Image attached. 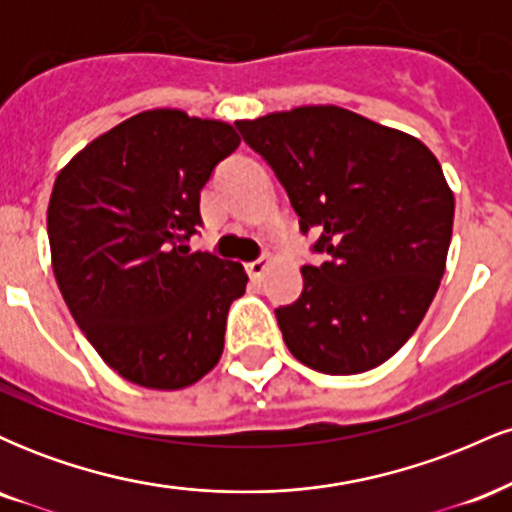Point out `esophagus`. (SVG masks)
<instances>
[{
    "mask_svg": "<svg viewBox=\"0 0 512 512\" xmlns=\"http://www.w3.org/2000/svg\"><path fill=\"white\" fill-rule=\"evenodd\" d=\"M269 262H272V260H269V257H260V260H255V262H248V264H245V269H248L250 279H262L264 272H267Z\"/></svg>",
    "mask_w": 512,
    "mask_h": 512,
    "instance_id": "1",
    "label": "esophagus"
}]
</instances>
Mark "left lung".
<instances>
[{
	"label": "left lung",
	"instance_id": "8db88e82",
	"mask_svg": "<svg viewBox=\"0 0 512 512\" xmlns=\"http://www.w3.org/2000/svg\"><path fill=\"white\" fill-rule=\"evenodd\" d=\"M236 127L284 185L322 264L276 308L298 361L327 375L385 363L424 320L445 272L455 197L424 142L337 105H303Z\"/></svg>",
	"mask_w": 512,
	"mask_h": 512
}]
</instances>
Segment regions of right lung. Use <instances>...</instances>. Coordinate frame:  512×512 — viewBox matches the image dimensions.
Returning <instances> with one entry per match:
<instances>
[{
	"label": "right lung",
	"mask_w": 512,
	"mask_h": 512,
	"mask_svg": "<svg viewBox=\"0 0 512 512\" xmlns=\"http://www.w3.org/2000/svg\"><path fill=\"white\" fill-rule=\"evenodd\" d=\"M238 144L228 122L144 110L57 175L52 272L76 325L129 383L182 390L219 363L248 274L187 243L202 226L199 192Z\"/></svg>",
	"instance_id": "obj_1"
}]
</instances>
